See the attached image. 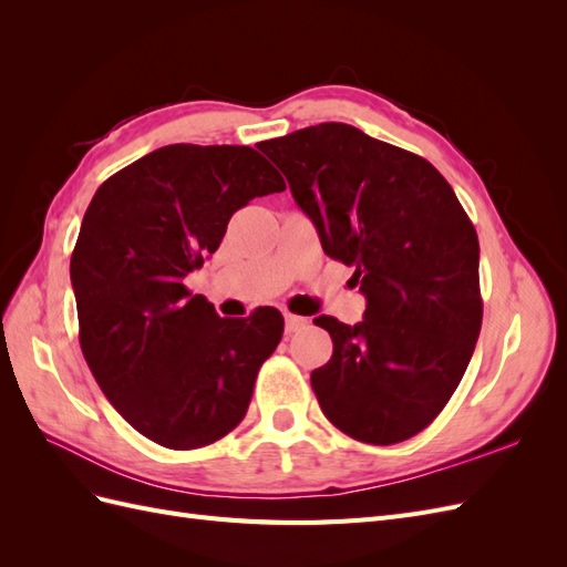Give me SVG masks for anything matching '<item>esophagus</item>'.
<instances>
[{"mask_svg": "<svg viewBox=\"0 0 567 567\" xmlns=\"http://www.w3.org/2000/svg\"><path fill=\"white\" fill-rule=\"evenodd\" d=\"M284 317H286V336L296 333V331H300V329H305V326H307V319H302V317H298V315L286 312Z\"/></svg>", "mask_w": 567, "mask_h": 567, "instance_id": "obj_1", "label": "esophagus"}]
</instances>
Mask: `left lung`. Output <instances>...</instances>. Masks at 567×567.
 <instances>
[{
	"label": "left lung",
	"instance_id": "obj_1",
	"mask_svg": "<svg viewBox=\"0 0 567 567\" xmlns=\"http://www.w3.org/2000/svg\"><path fill=\"white\" fill-rule=\"evenodd\" d=\"M260 151L367 296L364 321L315 319L333 340L312 371L323 416L359 442L414 437L458 388L483 326L473 221L425 158L352 125L305 127Z\"/></svg>",
	"mask_w": 567,
	"mask_h": 567
}]
</instances>
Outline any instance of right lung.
<instances>
[{
	"instance_id": "right-lung-1",
	"label": "right lung",
	"mask_w": 567,
	"mask_h": 567,
	"mask_svg": "<svg viewBox=\"0 0 567 567\" xmlns=\"http://www.w3.org/2000/svg\"><path fill=\"white\" fill-rule=\"evenodd\" d=\"M286 182L250 146L169 144L99 186L71 257L80 348L134 431L198 450L244 421L284 317L221 319L184 277L225 238L231 215Z\"/></svg>"
}]
</instances>
